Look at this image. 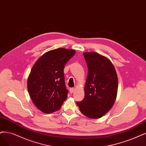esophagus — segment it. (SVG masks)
Instances as JSON below:
<instances>
[{"mask_svg":"<svg viewBox=\"0 0 146 146\" xmlns=\"http://www.w3.org/2000/svg\"><path fill=\"white\" fill-rule=\"evenodd\" d=\"M74 90H75V89L74 88H70V93H71V94H72L74 91Z\"/></svg>","mask_w":146,"mask_h":146,"instance_id":"obj_1","label":"esophagus"}]
</instances>
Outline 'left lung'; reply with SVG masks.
Instances as JSON below:
<instances>
[{
	"mask_svg": "<svg viewBox=\"0 0 146 146\" xmlns=\"http://www.w3.org/2000/svg\"><path fill=\"white\" fill-rule=\"evenodd\" d=\"M88 66L85 97L76 102L80 112L90 118L104 116L114 105L118 91V78L110 59L95 52L83 53Z\"/></svg>",
	"mask_w": 146,
	"mask_h": 146,
	"instance_id": "8db88e82",
	"label": "left lung"
}]
</instances>
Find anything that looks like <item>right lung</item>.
<instances>
[{
    "label": "right lung",
    "mask_w": 146,
    "mask_h": 146,
    "mask_svg": "<svg viewBox=\"0 0 146 146\" xmlns=\"http://www.w3.org/2000/svg\"><path fill=\"white\" fill-rule=\"evenodd\" d=\"M75 53L73 49L58 48L43 54L32 67L27 87L33 103L42 112L59 110L67 99L64 68Z\"/></svg>",
    "instance_id": "right-lung-1"
}]
</instances>
